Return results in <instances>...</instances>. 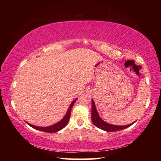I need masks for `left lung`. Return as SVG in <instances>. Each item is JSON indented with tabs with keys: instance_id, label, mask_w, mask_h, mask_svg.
Wrapping results in <instances>:
<instances>
[{
	"instance_id": "1",
	"label": "left lung",
	"mask_w": 161,
	"mask_h": 161,
	"mask_svg": "<svg viewBox=\"0 0 161 161\" xmlns=\"http://www.w3.org/2000/svg\"><path fill=\"white\" fill-rule=\"evenodd\" d=\"M91 108H92V111H91V119L92 122H93V124L97 126L98 128H100L102 130H104V131H119V130H122L124 129H126L129 127L132 124H130L128 125H125V126H117V125H109L108 123L104 122L102 119L100 118L99 116L97 111L95 108V102L93 100H92V105H91Z\"/></svg>"
}]
</instances>
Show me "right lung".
<instances>
[{"label":"right lung","mask_w":161,"mask_h":161,"mask_svg":"<svg viewBox=\"0 0 161 161\" xmlns=\"http://www.w3.org/2000/svg\"><path fill=\"white\" fill-rule=\"evenodd\" d=\"M77 100H75L72 102L71 104L70 105L69 108H68V110L67 111V114L66 115H65V117L61 119L60 122H59L57 124L52 125V126H47V127H40V126H34L32 125H30L29 123L28 124L30 126H32V128L35 129H38L40 130V131H42L44 132H47V133H54V132H57V131H59V130L62 129L64 127L66 126V125L68 124V121H69L70 119V111H71V108L73 107V106L74 104V103L75 102V101Z\"/></svg>","instance_id":"1"}]
</instances>
